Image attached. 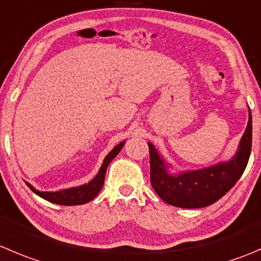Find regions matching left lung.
<instances>
[{
  "label": "left lung",
  "instance_id": "left-lung-1",
  "mask_svg": "<svg viewBox=\"0 0 261 261\" xmlns=\"http://www.w3.org/2000/svg\"><path fill=\"white\" fill-rule=\"evenodd\" d=\"M251 143L252 120L251 111H249V123L239 151L231 161L199 171L185 172L178 176L167 173V164H164L154 146L148 143L151 186L159 198L169 205L187 209L211 205L224 196L242 176L251 153Z\"/></svg>",
  "mask_w": 261,
  "mask_h": 261
}]
</instances>
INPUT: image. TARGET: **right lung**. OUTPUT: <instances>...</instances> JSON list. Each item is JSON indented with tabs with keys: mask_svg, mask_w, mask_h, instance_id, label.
Wrapping results in <instances>:
<instances>
[{
	"mask_svg": "<svg viewBox=\"0 0 261 261\" xmlns=\"http://www.w3.org/2000/svg\"><path fill=\"white\" fill-rule=\"evenodd\" d=\"M125 141L120 143L118 145H116L112 149L110 154L105 158L102 167H100L99 172H98L97 176L92 179L90 182H88L87 185H83L79 187H71V189L61 190V191L56 192H42L35 190L32 185L28 184L29 189L33 192H35L37 195H39L40 198L45 199V200L50 201V203L60 204V205H82V204L88 203V201L93 200V199L99 194V191L102 190L103 184H105V176L106 171H107L108 164L112 162V159L120 153V150L122 149Z\"/></svg>",
	"mask_w": 261,
	"mask_h": 261,
	"instance_id": "right-lung-1",
	"label": "right lung"
}]
</instances>
